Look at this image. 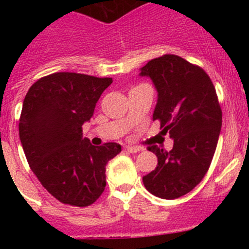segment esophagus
I'll list each match as a JSON object with an SVG mask.
<instances>
[{"label": "esophagus", "instance_id": "obj_1", "mask_svg": "<svg viewBox=\"0 0 249 249\" xmlns=\"http://www.w3.org/2000/svg\"><path fill=\"white\" fill-rule=\"evenodd\" d=\"M126 149H127V152H130V153H137V152H141L143 148L139 147V145H127Z\"/></svg>", "mask_w": 249, "mask_h": 249}]
</instances>
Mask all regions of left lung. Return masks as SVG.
<instances>
[{"label": "left lung", "instance_id": "obj_1", "mask_svg": "<svg viewBox=\"0 0 249 249\" xmlns=\"http://www.w3.org/2000/svg\"><path fill=\"white\" fill-rule=\"evenodd\" d=\"M140 76L153 80L158 102L153 120L173 139L170 152L148 147L158 157L155 170L143 177L145 189L173 200L192 192L210 169L222 127V109L214 85L196 65L177 55L153 59Z\"/></svg>", "mask_w": 249, "mask_h": 249}]
</instances>
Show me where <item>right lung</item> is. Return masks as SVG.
Masks as SVG:
<instances>
[{
    "mask_svg": "<svg viewBox=\"0 0 249 249\" xmlns=\"http://www.w3.org/2000/svg\"><path fill=\"white\" fill-rule=\"evenodd\" d=\"M112 78L56 72L32 84L25 96L19 136L32 172L60 202L87 207L106 187V166L120 144L92 145L82 126L94 114Z\"/></svg>",
    "mask_w": 249,
    "mask_h": 249,
    "instance_id": "right-lung-1",
    "label": "right lung"
}]
</instances>
